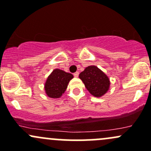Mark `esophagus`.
Instances as JSON below:
<instances>
[{"mask_svg": "<svg viewBox=\"0 0 151 151\" xmlns=\"http://www.w3.org/2000/svg\"><path fill=\"white\" fill-rule=\"evenodd\" d=\"M78 75H79V73H78V72H76V73H74V74H73L74 77H76V78L78 77Z\"/></svg>", "mask_w": 151, "mask_h": 151, "instance_id": "34e87169", "label": "esophagus"}]
</instances>
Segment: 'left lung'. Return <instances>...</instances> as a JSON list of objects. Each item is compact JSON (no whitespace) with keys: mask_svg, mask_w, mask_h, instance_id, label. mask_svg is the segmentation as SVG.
Wrapping results in <instances>:
<instances>
[{"mask_svg":"<svg viewBox=\"0 0 151 151\" xmlns=\"http://www.w3.org/2000/svg\"><path fill=\"white\" fill-rule=\"evenodd\" d=\"M89 93L95 97L103 96L108 91L110 86L109 78L101 69L95 65L88 66L79 74Z\"/></svg>","mask_w":151,"mask_h":151,"instance_id":"obj_1","label":"left lung"}]
</instances>
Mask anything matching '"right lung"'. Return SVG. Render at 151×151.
Listing matches in <instances>:
<instances>
[{
  "instance_id": "right-lung-1",
  "label": "right lung",
  "mask_w": 151,
  "mask_h": 151,
  "mask_svg": "<svg viewBox=\"0 0 151 151\" xmlns=\"http://www.w3.org/2000/svg\"><path fill=\"white\" fill-rule=\"evenodd\" d=\"M73 78V76L71 73L60 69H55L48 76L45 83V93L50 98H60Z\"/></svg>"
}]
</instances>
